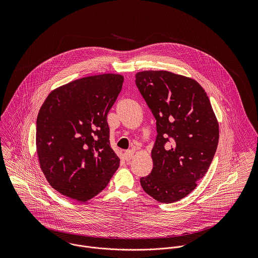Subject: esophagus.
<instances>
[{"label":"esophagus","instance_id":"esophagus-1","mask_svg":"<svg viewBox=\"0 0 258 258\" xmlns=\"http://www.w3.org/2000/svg\"><path fill=\"white\" fill-rule=\"evenodd\" d=\"M133 157H134V152L131 150H128L124 153V158L126 161H130L131 159H133Z\"/></svg>","mask_w":258,"mask_h":258}]
</instances>
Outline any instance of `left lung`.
Segmentation results:
<instances>
[{
	"mask_svg": "<svg viewBox=\"0 0 258 258\" xmlns=\"http://www.w3.org/2000/svg\"><path fill=\"white\" fill-rule=\"evenodd\" d=\"M157 126L153 169L140 183L158 202L171 204L192 191L216 154L219 122L205 89L192 78L166 71L135 75Z\"/></svg>",
	"mask_w": 258,
	"mask_h": 258,
	"instance_id": "8db88e82",
	"label": "left lung"
}]
</instances>
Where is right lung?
I'll use <instances>...</instances> for the list:
<instances>
[{"instance_id": "1", "label": "right lung", "mask_w": 258, "mask_h": 258, "mask_svg": "<svg viewBox=\"0 0 258 258\" xmlns=\"http://www.w3.org/2000/svg\"><path fill=\"white\" fill-rule=\"evenodd\" d=\"M124 77H83L52 90L37 118V158L49 184L61 195L87 202L109 183L120 159L109 141L107 114Z\"/></svg>"}]
</instances>
